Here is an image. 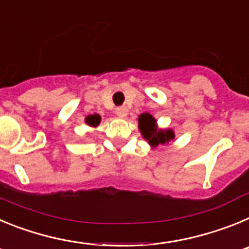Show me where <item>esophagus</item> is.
Instances as JSON below:
<instances>
[{
    "instance_id": "esophagus-1",
    "label": "esophagus",
    "mask_w": 249,
    "mask_h": 249,
    "mask_svg": "<svg viewBox=\"0 0 249 249\" xmlns=\"http://www.w3.org/2000/svg\"><path fill=\"white\" fill-rule=\"evenodd\" d=\"M127 113H128V109H127V107H124V106H121V107H117V108H116V114H117L118 117H126Z\"/></svg>"
}]
</instances>
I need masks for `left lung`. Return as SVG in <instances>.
Here are the masks:
<instances>
[{"label": "left lung", "mask_w": 249, "mask_h": 249, "mask_svg": "<svg viewBox=\"0 0 249 249\" xmlns=\"http://www.w3.org/2000/svg\"><path fill=\"white\" fill-rule=\"evenodd\" d=\"M138 128L146 141L152 147L158 144H166L175 138V132L172 129H160L157 127L155 117L149 113H142L138 117Z\"/></svg>", "instance_id": "8db88e82"}]
</instances>
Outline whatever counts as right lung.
Wrapping results in <instances>:
<instances>
[{
  "label": "right lung",
  "mask_w": 249,
  "mask_h": 249,
  "mask_svg": "<svg viewBox=\"0 0 249 249\" xmlns=\"http://www.w3.org/2000/svg\"><path fill=\"white\" fill-rule=\"evenodd\" d=\"M101 122V116H98L97 113L96 114H89L86 117V123L91 127H97Z\"/></svg>",
  "instance_id": "obj_1"
}]
</instances>
